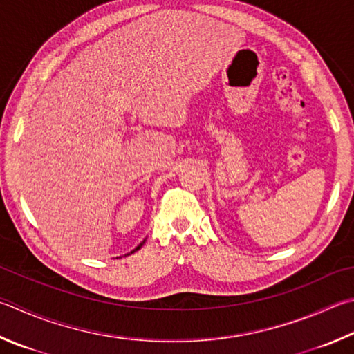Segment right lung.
I'll return each mask as SVG.
<instances>
[{"mask_svg":"<svg viewBox=\"0 0 354 354\" xmlns=\"http://www.w3.org/2000/svg\"><path fill=\"white\" fill-rule=\"evenodd\" d=\"M144 243H145V240H144V241H142V243H140V244H139V246H138V248H136V249H133V250H131V252H130V254H133V252H136V250H139V249H140V248H142V244H144Z\"/></svg>","mask_w":354,"mask_h":354,"instance_id":"1","label":"right lung"}]
</instances>
